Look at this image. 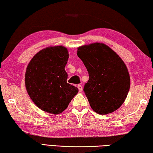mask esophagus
Segmentation results:
<instances>
[{
	"label": "esophagus",
	"mask_w": 153,
	"mask_h": 153,
	"mask_svg": "<svg viewBox=\"0 0 153 153\" xmlns=\"http://www.w3.org/2000/svg\"><path fill=\"white\" fill-rule=\"evenodd\" d=\"M78 89H79V92H82V85H78Z\"/></svg>",
	"instance_id": "esophagus-1"
}]
</instances>
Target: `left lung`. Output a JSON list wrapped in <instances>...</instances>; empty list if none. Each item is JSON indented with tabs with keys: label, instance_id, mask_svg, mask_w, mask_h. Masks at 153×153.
<instances>
[{
	"label": "left lung",
	"instance_id": "1",
	"mask_svg": "<svg viewBox=\"0 0 153 153\" xmlns=\"http://www.w3.org/2000/svg\"><path fill=\"white\" fill-rule=\"evenodd\" d=\"M77 55L89 72L84 91L91 108L101 115L120 108L127 97L130 78L124 61L103 43L96 42L77 48Z\"/></svg>",
	"mask_w": 153,
	"mask_h": 153
}]
</instances>
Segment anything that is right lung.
<instances>
[{
	"label": "right lung",
	"instance_id": "1",
	"mask_svg": "<svg viewBox=\"0 0 153 153\" xmlns=\"http://www.w3.org/2000/svg\"><path fill=\"white\" fill-rule=\"evenodd\" d=\"M69 57L62 45L49 46L39 51L26 68V90L37 107L47 113L61 114L79 92L67 83L65 66Z\"/></svg>",
	"mask_w": 153,
	"mask_h": 153
}]
</instances>
